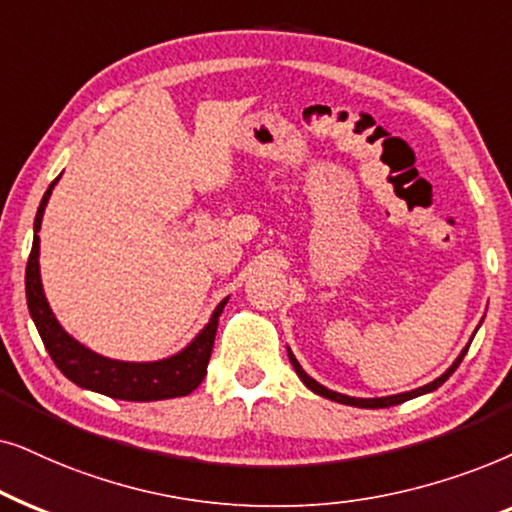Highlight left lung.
<instances>
[{"mask_svg": "<svg viewBox=\"0 0 512 512\" xmlns=\"http://www.w3.org/2000/svg\"><path fill=\"white\" fill-rule=\"evenodd\" d=\"M475 332H478V330H475ZM473 337H475V335H473ZM470 342H473V339H470ZM468 346H470V344H468ZM468 346L459 353V358H456L454 363L449 365V370H447L445 374H440V377L435 379V381H431V384H426V386H421V388H414V391H407V393L386 395V398H351V395H344V393L330 391V388H325L323 384H318L316 379L309 377V374H306V372L302 370V365L297 363V358L292 356V351H290V349H288V356H290V363H292V367H295L297 377L302 379V381H304V386H306V388H311L313 393L323 395V398H327V400H335V403H342V405L365 407V410H377V407H393V405H400V403H405V400H412V398H417V395L431 393V391H435V388H438V386L445 384V381L454 374L456 367H459V363L463 360V356H466V353H468Z\"/></svg>", "mask_w": 512, "mask_h": 512, "instance_id": "1", "label": "left lung"}]
</instances>
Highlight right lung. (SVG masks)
I'll return each mask as SVG.
<instances>
[{"instance_id":"1","label":"right lung","mask_w":512,"mask_h":512,"mask_svg":"<svg viewBox=\"0 0 512 512\" xmlns=\"http://www.w3.org/2000/svg\"><path fill=\"white\" fill-rule=\"evenodd\" d=\"M60 175L46 189L42 203H39L37 217H34V241L30 260L25 269V295L27 309L37 325L39 337L49 351V356L60 372L67 379L88 391L109 395L117 400H133V403H149V400H166V398H182L189 395L206 377L210 353H213L217 320L224 311V304L229 302L222 299L215 306L213 316L208 325L189 342L185 349L175 356L152 360V363H128V360H114L100 356L79 344L72 335H67L63 325L58 323L56 313L51 311L46 302L42 276H39V229H42V217L46 203L51 199L53 187L58 185Z\"/></svg>"}]
</instances>
